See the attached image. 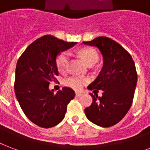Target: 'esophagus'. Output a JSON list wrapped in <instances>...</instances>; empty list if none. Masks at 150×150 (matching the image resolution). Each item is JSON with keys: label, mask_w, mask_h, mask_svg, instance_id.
<instances>
[{"label": "esophagus", "mask_w": 150, "mask_h": 150, "mask_svg": "<svg viewBox=\"0 0 150 150\" xmlns=\"http://www.w3.org/2000/svg\"><path fill=\"white\" fill-rule=\"evenodd\" d=\"M82 95H83V93H80V92H76V93H75V96H76L77 98H79V97H81Z\"/></svg>", "instance_id": "esophagus-1"}]
</instances>
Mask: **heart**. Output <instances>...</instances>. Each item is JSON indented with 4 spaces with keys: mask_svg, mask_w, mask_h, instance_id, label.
I'll list each match as a JSON object with an SVG mask.
<instances>
[{
    "mask_svg": "<svg viewBox=\"0 0 150 150\" xmlns=\"http://www.w3.org/2000/svg\"><path fill=\"white\" fill-rule=\"evenodd\" d=\"M79 55L86 64L91 63L94 64L98 58V53L96 52V51L89 48H85L80 50L79 52ZM68 57H69V53L67 52H60L57 57L56 65L59 72L64 73L66 71L67 63H68ZM89 81L90 79L87 77L80 76V75H71L64 79V85L75 90H80L83 89L84 86L89 83Z\"/></svg>",
    "mask_w": 150,
    "mask_h": 150,
    "instance_id": "b5f03b06",
    "label": "heart"
}]
</instances>
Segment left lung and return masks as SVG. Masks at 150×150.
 Listing matches in <instances>:
<instances>
[{
  "label": "left lung",
  "mask_w": 150,
  "mask_h": 150,
  "mask_svg": "<svg viewBox=\"0 0 150 150\" xmlns=\"http://www.w3.org/2000/svg\"><path fill=\"white\" fill-rule=\"evenodd\" d=\"M83 44L95 46L103 57V67L88 89L101 90L102 96L90 93L93 102L85 108L87 119L96 125L108 127L119 123L133 101L137 71L132 57L120 45L109 38L98 37Z\"/></svg>",
  "instance_id": "1"
}]
</instances>
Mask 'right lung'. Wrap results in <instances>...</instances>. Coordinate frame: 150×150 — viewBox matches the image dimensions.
Returning <instances> with one entry per match:
<instances>
[{"instance_id": "add662e5", "label": "right lung", "mask_w": 150, "mask_h": 150, "mask_svg": "<svg viewBox=\"0 0 150 150\" xmlns=\"http://www.w3.org/2000/svg\"><path fill=\"white\" fill-rule=\"evenodd\" d=\"M76 42H67L45 35L32 42L17 61L15 93L22 110L34 124L43 128L57 125L64 118L67 105L75 98L69 87L49 89L59 72L56 58Z\"/></svg>"}]
</instances>
